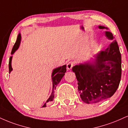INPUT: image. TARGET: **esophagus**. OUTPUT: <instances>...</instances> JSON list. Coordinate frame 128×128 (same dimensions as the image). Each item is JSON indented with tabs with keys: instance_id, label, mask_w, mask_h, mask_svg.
I'll return each mask as SVG.
<instances>
[{
	"instance_id": "esophagus-1",
	"label": "esophagus",
	"mask_w": 128,
	"mask_h": 128,
	"mask_svg": "<svg viewBox=\"0 0 128 128\" xmlns=\"http://www.w3.org/2000/svg\"><path fill=\"white\" fill-rule=\"evenodd\" d=\"M74 64V61H70V62H68L67 64V68L68 69V70L72 69V67H73Z\"/></svg>"
}]
</instances>
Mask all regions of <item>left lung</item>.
Here are the masks:
<instances>
[{
  "instance_id": "left-lung-1",
  "label": "left lung",
  "mask_w": 128,
  "mask_h": 128,
  "mask_svg": "<svg viewBox=\"0 0 128 128\" xmlns=\"http://www.w3.org/2000/svg\"><path fill=\"white\" fill-rule=\"evenodd\" d=\"M106 34L108 39H113L110 32H106ZM72 70L76 74L78 91L84 102L98 103L110 98L118 88L122 75L121 54L117 41L114 40L108 48L98 54L94 62L76 65Z\"/></svg>"
}]
</instances>
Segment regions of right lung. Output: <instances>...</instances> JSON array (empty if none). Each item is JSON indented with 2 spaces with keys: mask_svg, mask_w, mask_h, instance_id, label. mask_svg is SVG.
Listing matches in <instances>:
<instances>
[{
  "mask_svg": "<svg viewBox=\"0 0 128 128\" xmlns=\"http://www.w3.org/2000/svg\"><path fill=\"white\" fill-rule=\"evenodd\" d=\"M20 41H21V34H19L18 35L17 39H16V41L15 42V44L14 45L13 48H12L11 54H13L15 52V50L16 49H18L19 45L20 44ZM11 61H12V56H10V61H9V72L10 73V72L12 70V68L11 66ZM67 66L64 65L62 66V67H60L58 68H56L54 69L53 70L52 74V84H53V89H52V92L51 94V95L50 96V97L49 98V99L46 101V102H50L53 101L54 99V90L56 89V86L58 85V84H59L60 82L61 81V79L62 78V77L64 76V75L65 74V73L67 70ZM46 103L42 107H46Z\"/></svg>",
  "mask_w": 128,
  "mask_h": 128,
  "instance_id": "add662e5",
  "label": "right lung"
}]
</instances>
